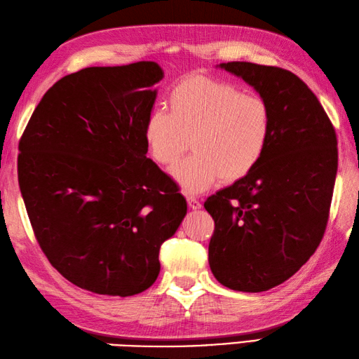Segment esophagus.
<instances>
[{
	"label": "esophagus",
	"instance_id": "1",
	"mask_svg": "<svg viewBox=\"0 0 359 359\" xmlns=\"http://www.w3.org/2000/svg\"><path fill=\"white\" fill-rule=\"evenodd\" d=\"M187 204H189V207H190V209H192V210H200V209H201V203L198 201L196 198L192 196V195L187 196Z\"/></svg>",
	"mask_w": 359,
	"mask_h": 359
}]
</instances>
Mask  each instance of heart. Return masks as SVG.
Returning <instances> with one entry per match:
<instances>
[{
  "instance_id": "1",
  "label": "heart",
  "mask_w": 359,
  "mask_h": 359,
  "mask_svg": "<svg viewBox=\"0 0 359 359\" xmlns=\"http://www.w3.org/2000/svg\"><path fill=\"white\" fill-rule=\"evenodd\" d=\"M169 106L170 112L156 107L149 114L144 138L152 158L167 167L192 142L195 154L172 170L186 192L241 180L264 156L272 116L262 98L219 79L190 76L173 87Z\"/></svg>"
}]
</instances>
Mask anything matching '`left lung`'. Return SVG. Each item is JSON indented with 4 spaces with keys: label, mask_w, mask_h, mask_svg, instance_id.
<instances>
[{
    "label": "left lung",
    "mask_w": 359,
    "mask_h": 359,
    "mask_svg": "<svg viewBox=\"0 0 359 359\" xmlns=\"http://www.w3.org/2000/svg\"><path fill=\"white\" fill-rule=\"evenodd\" d=\"M217 67L252 86L272 116L259 164L204 203L215 221L213 276L232 290L258 293L297 273L323 240L338 170L337 133L292 72L244 61Z\"/></svg>",
    "instance_id": "left-lung-1"
}]
</instances>
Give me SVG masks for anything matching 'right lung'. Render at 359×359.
Returning <instances> with one entry per match:
<instances>
[{
    "instance_id": "1",
    "label": "right lung",
    "mask_w": 359,
    "mask_h": 359,
    "mask_svg": "<svg viewBox=\"0 0 359 359\" xmlns=\"http://www.w3.org/2000/svg\"><path fill=\"white\" fill-rule=\"evenodd\" d=\"M163 78L154 61L75 72L46 92L21 137L20 190L39 247L84 290L149 289L159 247L187 213L175 182L146 156Z\"/></svg>"
}]
</instances>
